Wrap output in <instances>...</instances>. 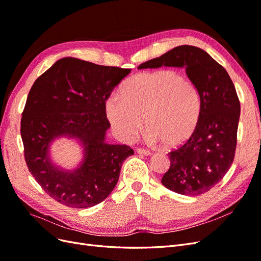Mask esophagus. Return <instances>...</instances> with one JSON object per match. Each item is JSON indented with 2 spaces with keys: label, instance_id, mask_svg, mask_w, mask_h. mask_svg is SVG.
Segmentation results:
<instances>
[{
  "label": "esophagus",
  "instance_id": "obj_1",
  "mask_svg": "<svg viewBox=\"0 0 261 261\" xmlns=\"http://www.w3.org/2000/svg\"><path fill=\"white\" fill-rule=\"evenodd\" d=\"M137 152H138L139 154H143V155H150V154H151V152H150L149 150L144 149V148H138V149H137Z\"/></svg>",
  "mask_w": 261,
  "mask_h": 261
}]
</instances>
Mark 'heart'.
<instances>
[{
	"label": "heart",
	"instance_id": "1",
	"mask_svg": "<svg viewBox=\"0 0 261 261\" xmlns=\"http://www.w3.org/2000/svg\"><path fill=\"white\" fill-rule=\"evenodd\" d=\"M106 111L122 139L135 137L144 118L147 139L172 148L185 143L196 130L201 98L189 78L170 69L154 70L132 77L123 85L122 94H110Z\"/></svg>",
	"mask_w": 261,
	"mask_h": 261
}]
</instances>
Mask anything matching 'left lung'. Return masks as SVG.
Returning a JSON list of instances; mask_svg holds the SVG:
<instances>
[{"mask_svg":"<svg viewBox=\"0 0 261 261\" xmlns=\"http://www.w3.org/2000/svg\"><path fill=\"white\" fill-rule=\"evenodd\" d=\"M184 67L201 98L200 120L193 135L169 152L170 168L162 184L170 191L196 196L216 186L233 163L241 103L223 66L200 48L179 45L138 68Z\"/></svg>","mask_w":261,"mask_h":261,"instance_id":"1","label":"left lung"}]
</instances>
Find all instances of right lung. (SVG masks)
<instances>
[{
	"label": "right lung",
	"mask_w": 261,
	"mask_h": 261,
	"mask_svg": "<svg viewBox=\"0 0 261 261\" xmlns=\"http://www.w3.org/2000/svg\"><path fill=\"white\" fill-rule=\"evenodd\" d=\"M129 73V68L64 58L31 87L20 122L26 164L43 191L64 206L81 209L103 201L117 183L122 163L134 154L128 146L106 143V101ZM61 136L77 138L84 146V161L74 171L50 162V143Z\"/></svg>",
	"instance_id": "obj_1"
}]
</instances>
